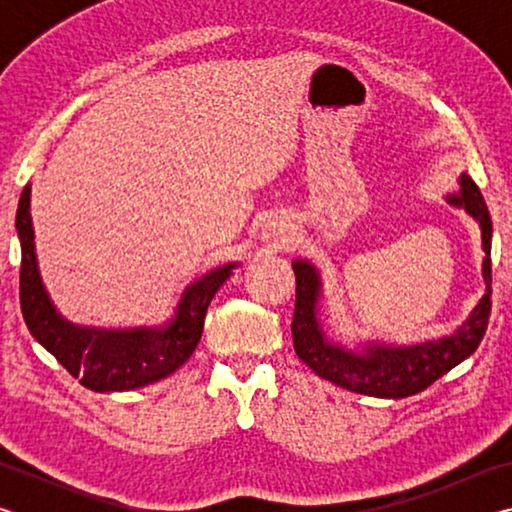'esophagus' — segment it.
I'll use <instances>...</instances> for the list:
<instances>
[{"label":"esophagus","mask_w":512,"mask_h":512,"mask_svg":"<svg viewBox=\"0 0 512 512\" xmlns=\"http://www.w3.org/2000/svg\"><path fill=\"white\" fill-rule=\"evenodd\" d=\"M262 241H266V244H271L273 248H282V246L291 244V235L282 228V225L266 223L264 228H262Z\"/></svg>","instance_id":"34e87169"}]
</instances>
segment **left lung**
<instances>
[{
	"mask_svg": "<svg viewBox=\"0 0 512 512\" xmlns=\"http://www.w3.org/2000/svg\"><path fill=\"white\" fill-rule=\"evenodd\" d=\"M458 185L461 189L456 194H447L445 201L461 207L479 223L481 248L485 253L481 264L485 293L454 332L413 345L363 341L348 348L329 339L318 318L323 277L316 264H311L309 259H293L291 266L296 273V314L291 323L293 348L298 359L305 361L318 377L348 388L352 393L381 397V400H402V397L422 393L479 348L492 305V221L488 205L474 180L467 173H461Z\"/></svg>",
	"mask_w": 512,
	"mask_h": 512,
	"instance_id": "obj_1",
	"label": "left lung"
}]
</instances>
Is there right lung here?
<instances>
[{"mask_svg":"<svg viewBox=\"0 0 512 512\" xmlns=\"http://www.w3.org/2000/svg\"><path fill=\"white\" fill-rule=\"evenodd\" d=\"M22 248L20 305L29 332L54 354L69 375L97 393H121L149 386L176 372L192 357L203 336L207 307L237 262L212 268L189 282L173 314L162 325L88 327L67 320L42 284L31 219V185L22 189L15 216Z\"/></svg>","mask_w":512,"mask_h":512,"instance_id":"add662e5","label":"right lung"}]
</instances>
